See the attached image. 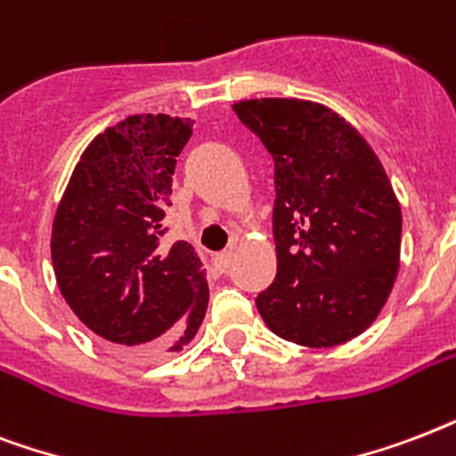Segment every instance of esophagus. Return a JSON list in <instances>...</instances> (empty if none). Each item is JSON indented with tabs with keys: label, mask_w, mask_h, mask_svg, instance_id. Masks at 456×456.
<instances>
[{
	"label": "esophagus",
	"mask_w": 456,
	"mask_h": 456,
	"mask_svg": "<svg viewBox=\"0 0 456 456\" xmlns=\"http://www.w3.org/2000/svg\"><path fill=\"white\" fill-rule=\"evenodd\" d=\"M211 264H214V268L216 271H221V273H225L228 268H231L232 264V252H218L211 256Z\"/></svg>",
	"instance_id": "esophagus-1"
}]
</instances>
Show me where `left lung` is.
<instances>
[{
    "label": "left lung",
    "mask_w": 456,
    "mask_h": 456,
    "mask_svg": "<svg viewBox=\"0 0 456 456\" xmlns=\"http://www.w3.org/2000/svg\"><path fill=\"white\" fill-rule=\"evenodd\" d=\"M238 118L276 164V281L256 295L278 338L333 347L371 326L400 268L402 211L369 142L323 104L249 100Z\"/></svg>",
    "instance_id": "obj_1"
}]
</instances>
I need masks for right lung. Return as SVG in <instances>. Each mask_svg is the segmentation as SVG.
I'll use <instances>...</instances> for the list:
<instances>
[{"label":"right lung","instance_id":"1","mask_svg":"<svg viewBox=\"0 0 456 456\" xmlns=\"http://www.w3.org/2000/svg\"><path fill=\"white\" fill-rule=\"evenodd\" d=\"M190 118L130 116L83 151L52 228L56 283L77 319L126 356L175 352L202 326L195 247L159 245Z\"/></svg>","mask_w":456,"mask_h":456}]
</instances>
